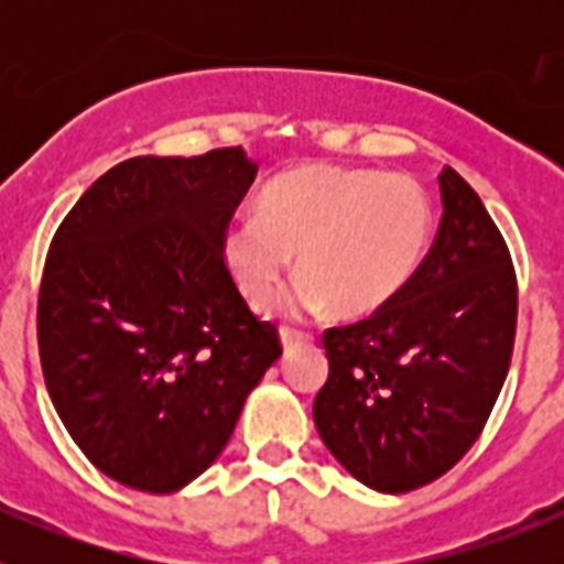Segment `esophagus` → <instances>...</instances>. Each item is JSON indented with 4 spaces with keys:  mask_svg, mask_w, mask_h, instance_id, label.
Here are the masks:
<instances>
[{
    "mask_svg": "<svg viewBox=\"0 0 564 564\" xmlns=\"http://www.w3.org/2000/svg\"><path fill=\"white\" fill-rule=\"evenodd\" d=\"M279 336H282V344H285V350H293V347H296V344L311 341L313 333H307V330H296V327H282V330H279Z\"/></svg>",
    "mask_w": 564,
    "mask_h": 564,
    "instance_id": "1",
    "label": "esophagus"
}]
</instances>
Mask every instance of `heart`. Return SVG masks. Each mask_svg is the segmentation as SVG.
<instances>
[{
    "mask_svg": "<svg viewBox=\"0 0 564 564\" xmlns=\"http://www.w3.org/2000/svg\"><path fill=\"white\" fill-rule=\"evenodd\" d=\"M430 194L406 174L378 169L302 166L262 188L257 212L223 231V259L242 296L271 302L299 253V279L282 307L311 313L333 305L367 316L410 285L430 246Z\"/></svg>",
    "mask_w": 564,
    "mask_h": 564,
    "instance_id": "b5f03b06",
    "label": "heart"
}]
</instances>
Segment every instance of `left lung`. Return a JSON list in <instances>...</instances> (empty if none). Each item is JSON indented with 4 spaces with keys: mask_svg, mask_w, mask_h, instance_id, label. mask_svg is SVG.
I'll return each mask as SVG.
<instances>
[{
    "mask_svg": "<svg viewBox=\"0 0 564 564\" xmlns=\"http://www.w3.org/2000/svg\"><path fill=\"white\" fill-rule=\"evenodd\" d=\"M430 253L390 305L325 330L313 421L364 486L403 495L437 480L480 437L511 367L517 273L500 228L452 166Z\"/></svg>",
    "mask_w": 564,
    "mask_h": 564,
    "instance_id": "left-lung-1",
    "label": "left lung"
}]
</instances>
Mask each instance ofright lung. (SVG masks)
I'll return each instance as SVG.
<instances>
[{"mask_svg": "<svg viewBox=\"0 0 564 564\" xmlns=\"http://www.w3.org/2000/svg\"><path fill=\"white\" fill-rule=\"evenodd\" d=\"M257 177L239 147L129 158L53 234L39 285V358L87 460L149 495L226 449L248 392L282 356L223 259Z\"/></svg>", "mask_w": 564, "mask_h": 564, "instance_id": "add662e5", "label": "right lung"}]
</instances>
